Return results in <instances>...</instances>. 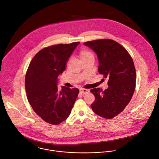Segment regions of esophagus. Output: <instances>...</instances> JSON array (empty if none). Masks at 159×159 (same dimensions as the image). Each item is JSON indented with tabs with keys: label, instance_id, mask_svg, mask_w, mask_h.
Masks as SVG:
<instances>
[{
	"label": "esophagus",
	"instance_id": "34e87169",
	"mask_svg": "<svg viewBox=\"0 0 159 159\" xmlns=\"http://www.w3.org/2000/svg\"><path fill=\"white\" fill-rule=\"evenodd\" d=\"M89 93V90L85 89H82L80 90V93L82 94H85Z\"/></svg>",
	"mask_w": 159,
	"mask_h": 159
}]
</instances>
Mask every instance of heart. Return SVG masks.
I'll return each instance as SVG.
<instances>
[{
    "label": "heart",
    "instance_id": "b5f03b06",
    "mask_svg": "<svg viewBox=\"0 0 159 159\" xmlns=\"http://www.w3.org/2000/svg\"><path fill=\"white\" fill-rule=\"evenodd\" d=\"M91 56H93L91 53H90V52H89L86 49L81 50L80 53H79V57L81 59V60H85V58H87L91 57Z\"/></svg>",
    "mask_w": 159,
    "mask_h": 159
}]
</instances>
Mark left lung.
I'll return each mask as SVG.
<instances>
[{
  "label": "left lung",
  "instance_id": "left-lung-1",
  "mask_svg": "<svg viewBox=\"0 0 159 159\" xmlns=\"http://www.w3.org/2000/svg\"><path fill=\"white\" fill-rule=\"evenodd\" d=\"M84 44L96 53L98 72L109 79L107 89L90 90L95 96L92 109L98 115L111 119L124 110L134 92L136 70L133 59L122 45L112 39H96Z\"/></svg>",
  "mask_w": 159,
  "mask_h": 159
}]
</instances>
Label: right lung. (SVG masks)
Segmentation results:
<instances>
[{"label": "right lung", "instance_id": "right-lung-1", "mask_svg": "<svg viewBox=\"0 0 159 159\" xmlns=\"http://www.w3.org/2000/svg\"><path fill=\"white\" fill-rule=\"evenodd\" d=\"M80 42L44 48L31 61L25 77L27 98L34 111L45 122L57 125L69 116L79 90L57 87L58 77Z\"/></svg>", "mask_w": 159, "mask_h": 159}]
</instances>
